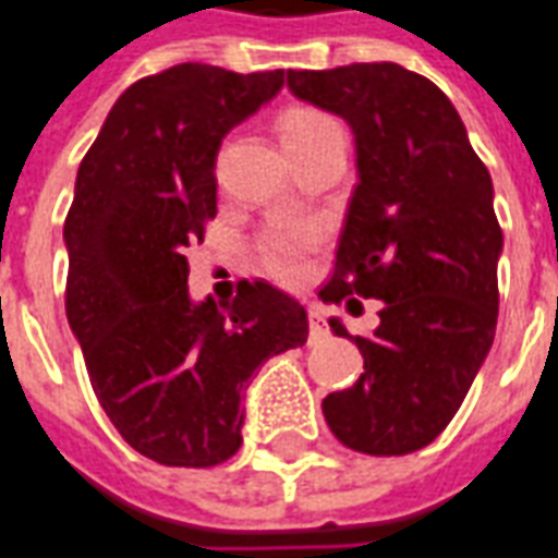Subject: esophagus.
Listing matches in <instances>:
<instances>
[{
    "label": "esophagus",
    "mask_w": 558,
    "mask_h": 558,
    "mask_svg": "<svg viewBox=\"0 0 558 558\" xmlns=\"http://www.w3.org/2000/svg\"><path fill=\"white\" fill-rule=\"evenodd\" d=\"M307 319H311V338H314V341L323 338V335H326V317H323V311H319V307H311V311H307Z\"/></svg>",
    "instance_id": "esophagus-1"
}]
</instances>
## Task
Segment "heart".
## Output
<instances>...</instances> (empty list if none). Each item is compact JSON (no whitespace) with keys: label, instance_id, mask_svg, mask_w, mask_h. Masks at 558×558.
I'll return each mask as SVG.
<instances>
[{"label":"heart","instance_id":"obj_1","mask_svg":"<svg viewBox=\"0 0 558 558\" xmlns=\"http://www.w3.org/2000/svg\"><path fill=\"white\" fill-rule=\"evenodd\" d=\"M280 142L287 150L292 147H302L323 138V135H332L338 130L332 117L323 114L317 108H292L278 120ZM314 229L295 223H275L263 235V256H266V266L283 280H295L305 271V256L314 247Z\"/></svg>","mask_w":558,"mask_h":558}]
</instances>
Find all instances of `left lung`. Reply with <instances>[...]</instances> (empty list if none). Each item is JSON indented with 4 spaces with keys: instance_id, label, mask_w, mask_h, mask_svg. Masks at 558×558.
<instances>
[{
    "instance_id": "1",
    "label": "left lung",
    "mask_w": 558,
    "mask_h": 558,
    "mask_svg": "<svg viewBox=\"0 0 558 558\" xmlns=\"http://www.w3.org/2000/svg\"><path fill=\"white\" fill-rule=\"evenodd\" d=\"M295 99L341 117L356 144V190L323 302L380 299V326L356 338L365 374L329 392L332 435L368 456H404L453 420L493 347L498 256L493 178L462 117L399 62L287 72ZM335 335L350 338L341 319Z\"/></svg>"
}]
</instances>
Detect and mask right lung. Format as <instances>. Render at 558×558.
<instances>
[{
    "mask_svg": "<svg viewBox=\"0 0 558 558\" xmlns=\"http://www.w3.org/2000/svg\"><path fill=\"white\" fill-rule=\"evenodd\" d=\"M280 87L283 69L202 62L142 77L77 169L65 317L108 420L159 465L211 469L239 453L251 377L307 341L305 307L266 280H241L229 302H193L186 287V247L217 214V150Z\"/></svg>",
    "mask_w": 558,
    "mask_h": 558,
    "instance_id": "right-lung-1",
    "label": "right lung"
}]
</instances>
